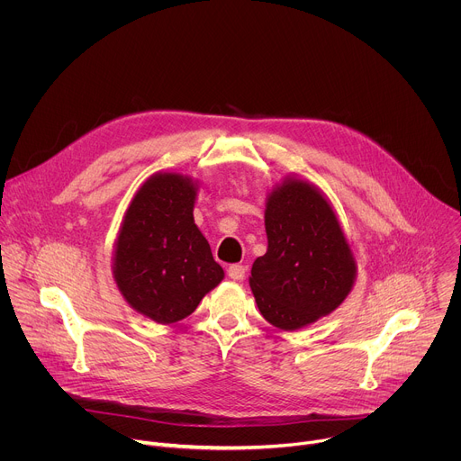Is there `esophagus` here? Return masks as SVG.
<instances>
[{
	"instance_id": "1",
	"label": "esophagus",
	"mask_w": 461,
	"mask_h": 461,
	"mask_svg": "<svg viewBox=\"0 0 461 461\" xmlns=\"http://www.w3.org/2000/svg\"><path fill=\"white\" fill-rule=\"evenodd\" d=\"M228 276H230V279H233V281H244V279H246V267H242V265H231V267L228 268Z\"/></svg>"
}]
</instances>
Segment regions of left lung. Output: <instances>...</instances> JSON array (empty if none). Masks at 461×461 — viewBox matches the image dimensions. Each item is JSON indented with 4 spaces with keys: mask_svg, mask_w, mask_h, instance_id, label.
I'll return each mask as SVG.
<instances>
[{
    "mask_svg": "<svg viewBox=\"0 0 461 461\" xmlns=\"http://www.w3.org/2000/svg\"><path fill=\"white\" fill-rule=\"evenodd\" d=\"M268 249L251 267L249 288L268 322L297 330L334 312L350 294L357 267L326 196L286 178L268 194Z\"/></svg>",
    "mask_w": 461,
    "mask_h": 461,
    "instance_id": "obj_1",
    "label": "left lung"
}]
</instances>
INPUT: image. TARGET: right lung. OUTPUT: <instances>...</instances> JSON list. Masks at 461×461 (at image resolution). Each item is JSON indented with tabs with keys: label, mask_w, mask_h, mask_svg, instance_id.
I'll return each mask as SVG.
<instances>
[{
	"label": "right lung",
	"mask_w": 461,
	"mask_h": 461,
	"mask_svg": "<svg viewBox=\"0 0 461 461\" xmlns=\"http://www.w3.org/2000/svg\"><path fill=\"white\" fill-rule=\"evenodd\" d=\"M196 184L180 173L149 176L131 201L114 246L113 276L131 308L160 324L199 306L222 279L193 219Z\"/></svg>",
	"instance_id": "1"
}]
</instances>
